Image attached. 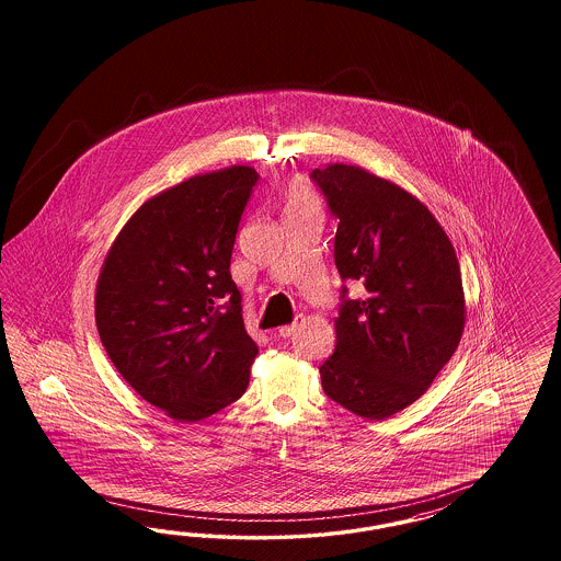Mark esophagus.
Returning a JSON list of instances; mask_svg holds the SVG:
<instances>
[{"label": "esophagus", "mask_w": 561, "mask_h": 561, "mask_svg": "<svg viewBox=\"0 0 561 561\" xmlns=\"http://www.w3.org/2000/svg\"><path fill=\"white\" fill-rule=\"evenodd\" d=\"M300 324H302V319L298 317L294 323L279 327V329H277V333H279V337H291V335L298 331V327H300Z\"/></svg>", "instance_id": "1"}]
</instances>
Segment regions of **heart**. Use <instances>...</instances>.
Listing matches in <instances>:
<instances>
[{
  "mask_svg": "<svg viewBox=\"0 0 561 561\" xmlns=\"http://www.w3.org/2000/svg\"><path fill=\"white\" fill-rule=\"evenodd\" d=\"M319 195L305 176H294L284 193V216L286 214H302V211H319Z\"/></svg>",
  "mask_w": 561,
  "mask_h": 561,
  "instance_id": "1",
  "label": "heart"
}]
</instances>
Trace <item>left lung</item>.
Listing matches in <instances>:
<instances>
[{
    "instance_id": "1",
    "label": "left lung",
    "mask_w": 561,
    "mask_h": 561,
    "mask_svg": "<svg viewBox=\"0 0 561 561\" xmlns=\"http://www.w3.org/2000/svg\"><path fill=\"white\" fill-rule=\"evenodd\" d=\"M310 179L337 218L335 265L366 296L335 319V352L319 368L329 399L366 420L417 401L459 347L465 291L455 247L417 197L354 164Z\"/></svg>"
}]
</instances>
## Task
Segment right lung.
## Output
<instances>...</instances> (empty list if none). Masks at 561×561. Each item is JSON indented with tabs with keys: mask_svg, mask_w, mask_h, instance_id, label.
I'll list each match as a JSON object with an SVG mask.
<instances>
[{
	"mask_svg": "<svg viewBox=\"0 0 561 561\" xmlns=\"http://www.w3.org/2000/svg\"><path fill=\"white\" fill-rule=\"evenodd\" d=\"M256 179L234 164L164 188L137 207L102 263L94 314L106 354L141 399L183 424L240 399L259 354L230 275Z\"/></svg>",
	"mask_w": 561,
	"mask_h": 561,
	"instance_id": "add662e5",
	"label": "right lung"
}]
</instances>
